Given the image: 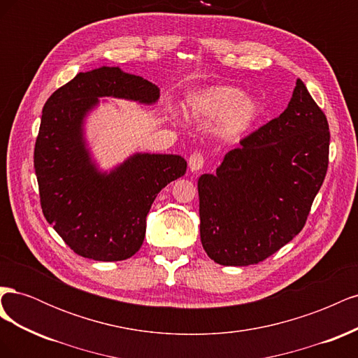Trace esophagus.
<instances>
[{"label": "esophagus", "instance_id": "esophagus-1", "mask_svg": "<svg viewBox=\"0 0 358 358\" xmlns=\"http://www.w3.org/2000/svg\"><path fill=\"white\" fill-rule=\"evenodd\" d=\"M204 166V158L203 155L199 152V150H196V152H192L188 158V167L191 171H199L201 170Z\"/></svg>", "mask_w": 358, "mask_h": 358}]
</instances>
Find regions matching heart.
I'll use <instances>...</instances> for the list:
<instances>
[{"label": "heart", "mask_w": 358, "mask_h": 358, "mask_svg": "<svg viewBox=\"0 0 358 358\" xmlns=\"http://www.w3.org/2000/svg\"><path fill=\"white\" fill-rule=\"evenodd\" d=\"M189 116L197 121H213L215 133L225 142H236L257 125L263 104L255 96L231 85H216L194 94L188 104Z\"/></svg>", "instance_id": "b5f03b06"}]
</instances>
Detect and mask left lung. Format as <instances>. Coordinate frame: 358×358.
I'll use <instances>...</instances> for the list:
<instances>
[{"mask_svg": "<svg viewBox=\"0 0 358 358\" xmlns=\"http://www.w3.org/2000/svg\"><path fill=\"white\" fill-rule=\"evenodd\" d=\"M327 117L300 79L287 109L199 179L200 237L221 266L263 262L297 236L329 166Z\"/></svg>", "mask_w": 358, "mask_h": 358, "instance_id": "1", "label": "left lung"}]
</instances>
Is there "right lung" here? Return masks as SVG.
<instances>
[{"label":"right lung","instance_id":"add662e5","mask_svg":"<svg viewBox=\"0 0 358 358\" xmlns=\"http://www.w3.org/2000/svg\"><path fill=\"white\" fill-rule=\"evenodd\" d=\"M103 96L150 106L159 90L119 67L79 73L43 107L34 167L43 215L62 241L80 257L121 262L142 246L150 206L167 183L185 175L187 161L137 152L101 170L85 138V121Z\"/></svg>","mask_w":358,"mask_h":358}]
</instances>
